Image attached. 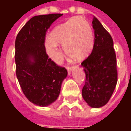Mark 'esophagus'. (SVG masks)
Instances as JSON below:
<instances>
[{
    "instance_id": "1",
    "label": "esophagus",
    "mask_w": 131,
    "mask_h": 131,
    "mask_svg": "<svg viewBox=\"0 0 131 131\" xmlns=\"http://www.w3.org/2000/svg\"><path fill=\"white\" fill-rule=\"evenodd\" d=\"M67 71H68V73L69 74H71V72H72V71L74 70V67H67Z\"/></svg>"
}]
</instances>
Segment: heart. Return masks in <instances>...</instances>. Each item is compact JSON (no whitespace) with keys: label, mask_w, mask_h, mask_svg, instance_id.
<instances>
[{"label":"heart","mask_w":131,"mask_h":131,"mask_svg":"<svg viewBox=\"0 0 131 131\" xmlns=\"http://www.w3.org/2000/svg\"><path fill=\"white\" fill-rule=\"evenodd\" d=\"M94 34L90 23L79 16L70 18L52 30L45 43L47 53L58 62L61 54L57 46L62 45L67 56L81 60L88 55L93 47Z\"/></svg>","instance_id":"heart-1"}]
</instances>
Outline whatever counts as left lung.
I'll return each mask as SVG.
<instances>
[{
    "label": "left lung",
    "instance_id": "8db88e82",
    "mask_svg": "<svg viewBox=\"0 0 131 131\" xmlns=\"http://www.w3.org/2000/svg\"><path fill=\"white\" fill-rule=\"evenodd\" d=\"M95 42L91 54L81 66L85 74L82 96L93 108L103 107L110 100L117 83L116 59L111 35L93 17Z\"/></svg>",
    "mask_w": 131,
    "mask_h": 131
}]
</instances>
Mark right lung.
<instances>
[{"label": "right lung", "instance_id": "right-lung-1", "mask_svg": "<svg viewBox=\"0 0 131 131\" xmlns=\"http://www.w3.org/2000/svg\"><path fill=\"white\" fill-rule=\"evenodd\" d=\"M62 14L34 16L22 27L15 40L16 75L24 95L33 104L47 107L60 95L67 77L46 53V33Z\"/></svg>", "mask_w": 131, "mask_h": 131}]
</instances>
